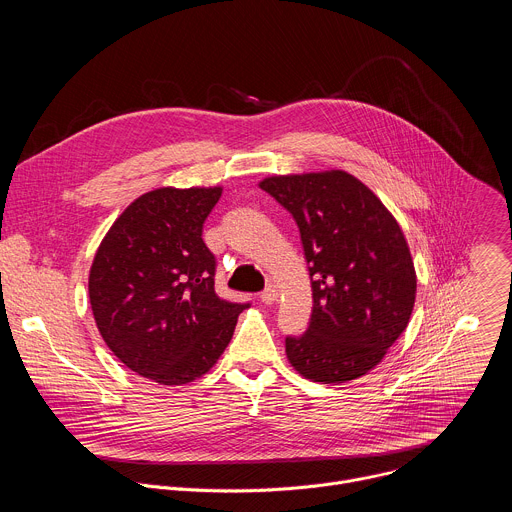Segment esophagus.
<instances>
[{"label":"esophagus","mask_w":512,"mask_h":512,"mask_svg":"<svg viewBox=\"0 0 512 512\" xmlns=\"http://www.w3.org/2000/svg\"><path fill=\"white\" fill-rule=\"evenodd\" d=\"M259 300L263 302V304H273L275 300H277V287L273 285V283H269L261 294H259Z\"/></svg>","instance_id":"obj_1"}]
</instances>
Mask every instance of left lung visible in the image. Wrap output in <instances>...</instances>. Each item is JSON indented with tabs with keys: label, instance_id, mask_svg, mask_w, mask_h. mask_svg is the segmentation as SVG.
Wrapping results in <instances>:
<instances>
[{
	"label": "left lung",
	"instance_id": "left-lung-1",
	"mask_svg": "<svg viewBox=\"0 0 512 512\" xmlns=\"http://www.w3.org/2000/svg\"><path fill=\"white\" fill-rule=\"evenodd\" d=\"M259 186L294 216L310 265L314 308L302 336H285L291 367L322 385L367 375L415 304V269L397 221L342 170L273 176Z\"/></svg>",
	"mask_w": 512,
	"mask_h": 512
}]
</instances>
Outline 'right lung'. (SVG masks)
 <instances>
[{"label": "right lung", "instance_id": "1", "mask_svg": "<svg viewBox=\"0 0 512 512\" xmlns=\"http://www.w3.org/2000/svg\"><path fill=\"white\" fill-rule=\"evenodd\" d=\"M223 188H158L139 196L97 249L89 298L111 352L160 385L212 369L249 304L218 298L202 225Z\"/></svg>", "mask_w": 512, "mask_h": 512}]
</instances>
